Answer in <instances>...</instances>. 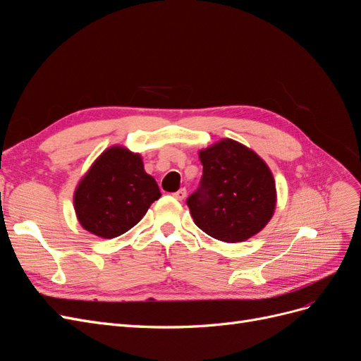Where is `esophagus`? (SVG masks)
I'll return each mask as SVG.
<instances>
[{"label":"esophagus","mask_w":361,"mask_h":361,"mask_svg":"<svg viewBox=\"0 0 361 361\" xmlns=\"http://www.w3.org/2000/svg\"><path fill=\"white\" fill-rule=\"evenodd\" d=\"M173 197H174V199H178V200H183L185 197H187V190H185V188H180L179 191L173 192Z\"/></svg>","instance_id":"esophagus-1"}]
</instances>
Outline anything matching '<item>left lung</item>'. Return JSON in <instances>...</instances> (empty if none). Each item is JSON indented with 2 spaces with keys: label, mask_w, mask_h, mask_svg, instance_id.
Listing matches in <instances>:
<instances>
[{
  "label": "left lung",
  "mask_w": 361,
  "mask_h": 361,
  "mask_svg": "<svg viewBox=\"0 0 361 361\" xmlns=\"http://www.w3.org/2000/svg\"><path fill=\"white\" fill-rule=\"evenodd\" d=\"M199 157L200 185L187 199L195 226L224 243H243L260 232L276 209V182L267 164L231 138Z\"/></svg>",
  "instance_id": "obj_1"
}]
</instances>
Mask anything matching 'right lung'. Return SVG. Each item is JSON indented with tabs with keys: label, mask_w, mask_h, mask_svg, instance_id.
<instances>
[{
	"label": "right lung",
	"mask_w": 361,
	"mask_h": 361,
	"mask_svg": "<svg viewBox=\"0 0 361 361\" xmlns=\"http://www.w3.org/2000/svg\"><path fill=\"white\" fill-rule=\"evenodd\" d=\"M161 197L138 154L110 147L97 158L75 190V212L85 231L111 239L133 228Z\"/></svg>",
	"instance_id": "1"
}]
</instances>
